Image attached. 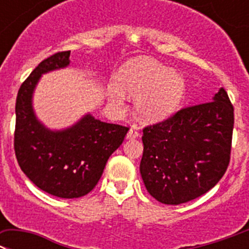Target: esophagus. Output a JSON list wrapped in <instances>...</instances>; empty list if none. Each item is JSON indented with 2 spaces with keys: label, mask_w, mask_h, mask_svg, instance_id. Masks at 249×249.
Listing matches in <instances>:
<instances>
[{
  "label": "esophagus",
  "mask_w": 249,
  "mask_h": 249,
  "mask_svg": "<svg viewBox=\"0 0 249 249\" xmlns=\"http://www.w3.org/2000/svg\"><path fill=\"white\" fill-rule=\"evenodd\" d=\"M139 135H140V133H139L138 127H136V126H131V127H130L129 131H127L126 138L127 139H136Z\"/></svg>",
  "instance_id": "1"
}]
</instances>
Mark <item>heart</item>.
I'll use <instances>...</instances> for the list:
<instances>
[{
	"instance_id": "b5f03b06",
	"label": "heart",
	"mask_w": 249,
	"mask_h": 249,
	"mask_svg": "<svg viewBox=\"0 0 249 249\" xmlns=\"http://www.w3.org/2000/svg\"><path fill=\"white\" fill-rule=\"evenodd\" d=\"M116 84L124 93L136 98V111L141 120L149 123L166 119L178 110L186 91L182 75L158 60L135 58L127 60L116 75ZM114 105L123 104L119 90H109Z\"/></svg>"
}]
</instances>
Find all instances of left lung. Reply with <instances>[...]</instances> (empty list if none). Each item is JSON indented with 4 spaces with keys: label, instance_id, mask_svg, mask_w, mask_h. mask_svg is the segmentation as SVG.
<instances>
[{
    "label": "left lung",
    "instance_id": "obj_1",
    "mask_svg": "<svg viewBox=\"0 0 249 249\" xmlns=\"http://www.w3.org/2000/svg\"><path fill=\"white\" fill-rule=\"evenodd\" d=\"M234 114L223 88L212 102L187 107L142 130L140 174L147 192L165 205L206 194L225 175Z\"/></svg>",
    "mask_w": 249,
    "mask_h": 249
}]
</instances>
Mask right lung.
I'll use <instances>...</instances> for the list:
<instances>
[{
  "mask_svg": "<svg viewBox=\"0 0 249 249\" xmlns=\"http://www.w3.org/2000/svg\"><path fill=\"white\" fill-rule=\"evenodd\" d=\"M69 55L71 51H66L42 60L22 83L16 99L15 152L19 167L38 189L60 198L89 194L129 130L90 114L63 130L48 129L37 119L32 98L38 80L68 67Z\"/></svg>",
  "mask_w": 249,
  "mask_h": 249,
  "instance_id": "right-lung-1",
  "label": "right lung"
}]
</instances>
